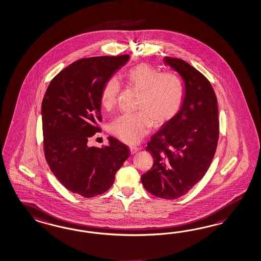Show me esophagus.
I'll use <instances>...</instances> for the list:
<instances>
[{
  "label": "esophagus",
  "instance_id": "esophagus-1",
  "mask_svg": "<svg viewBox=\"0 0 261 261\" xmlns=\"http://www.w3.org/2000/svg\"><path fill=\"white\" fill-rule=\"evenodd\" d=\"M129 149H130V153L134 154V153H136L139 150V148H137V147H130Z\"/></svg>",
  "mask_w": 261,
  "mask_h": 261
}]
</instances>
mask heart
<instances>
[{
	"mask_svg": "<svg viewBox=\"0 0 261 261\" xmlns=\"http://www.w3.org/2000/svg\"><path fill=\"white\" fill-rule=\"evenodd\" d=\"M127 84L140 96L136 110L140 112L117 116L110 125V130L121 141L135 145L148 134L151 127H161L179 112L184 99V84L174 72H161L149 64H139L130 68L126 75ZM120 83L112 77L101 90V104L110 110L119 95Z\"/></svg>",
	"mask_w": 261,
	"mask_h": 261,
	"instance_id": "b5f03b06",
	"label": "heart"
}]
</instances>
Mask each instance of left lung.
Segmentation results:
<instances>
[{"label": "left lung", "instance_id": "obj_1", "mask_svg": "<svg viewBox=\"0 0 261 261\" xmlns=\"http://www.w3.org/2000/svg\"><path fill=\"white\" fill-rule=\"evenodd\" d=\"M181 76L185 94L177 114L150 137L146 150L153 157L142 174L144 188L164 199H176L199 182L213 161L219 137L218 109L208 79L184 60L165 57Z\"/></svg>", "mask_w": 261, "mask_h": 261}]
</instances>
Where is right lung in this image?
I'll use <instances>...</instances> for the list:
<instances>
[{"mask_svg": "<svg viewBox=\"0 0 261 261\" xmlns=\"http://www.w3.org/2000/svg\"><path fill=\"white\" fill-rule=\"evenodd\" d=\"M129 55L77 60L56 75L42 102L45 160L60 183L90 198L112 186L115 173L130 155L125 144L110 136L109 145L90 147L100 132L101 90Z\"/></svg>", "mask_w": 261, "mask_h": 261, "instance_id": "obj_1", "label": "right lung"}]
</instances>
